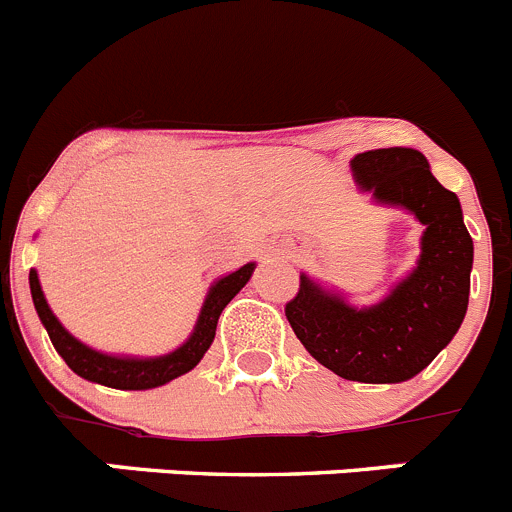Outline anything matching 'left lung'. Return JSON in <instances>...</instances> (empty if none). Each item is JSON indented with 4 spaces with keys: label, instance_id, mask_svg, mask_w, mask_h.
<instances>
[{
    "label": "left lung",
    "instance_id": "8db88e82",
    "mask_svg": "<svg viewBox=\"0 0 512 512\" xmlns=\"http://www.w3.org/2000/svg\"><path fill=\"white\" fill-rule=\"evenodd\" d=\"M351 171L376 202L407 209L424 224L417 267L371 308H353L303 272L285 315L305 351L341 379L399 384L427 369L465 321L472 237L457 194L434 179L414 148L356 154Z\"/></svg>",
    "mask_w": 512,
    "mask_h": 512
}]
</instances>
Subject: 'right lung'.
<instances>
[{
    "label": "right lung",
    "instance_id": "right-lung-1",
    "mask_svg": "<svg viewBox=\"0 0 512 512\" xmlns=\"http://www.w3.org/2000/svg\"><path fill=\"white\" fill-rule=\"evenodd\" d=\"M252 270H255V262H247L240 270H234L229 272V275H224V278H219L217 283L209 288L202 305V313H199L197 318V326H194L191 336L186 338V343H181L176 351L156 358L108 356V353H100L95 351V348L85 346L78 338L70 336V333L62 328V323L55 318V313L50 310L45 293H42L40 288L37 270H30V290L32 303H35V310L37 315H40L47 336H50L52 346H55V351L60 353L62 361H65L75 374L83 376V379L88 381H95V384L111 386V389L141 391L169 384L171 379L186 374V371H191L199 361H202L204 353H207V348L212 346L214 341L219 315L227 308L229 300L245 288L247 280L252 278Z\"/></svg>",
    "mask_w": 512,
    "mask_h": 512
}]
</instances>
